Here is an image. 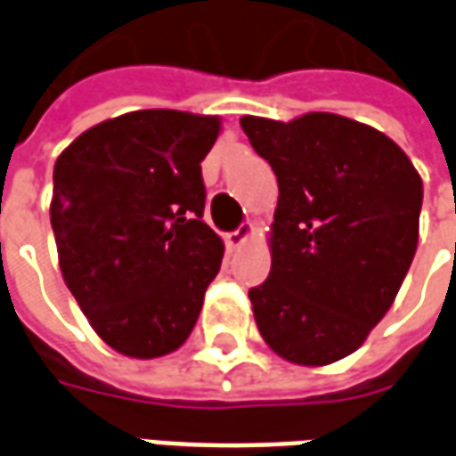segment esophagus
Here are the masks:
<instances>
[{
    "instance_id": "1",
    "label": "esophagus",
    "mask_w": 456,
    "mask_h": 456,
    "mask_svg": "<svg viewBox=\"0 0 456 456\" xmlns=\"http://www.w3.org/2000/svg\"><path fill=\"white\" fill-rule=\"evenodd\" d=\"M251 232H254V227H251L248 222L239 224L234 232H229V234H227V244H229V247H239V244H244V241L251 237Z\"/></svg>"
}]
</instances>
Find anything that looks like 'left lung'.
<instances>
[{
	"label": "left lung",
	"instance_id": "left-lung-1",
	"mask_svg": "<svg viewBox=\"0 0 456 456\" xmlns=\"http://www.w3.org/2000/svg\"><path fill=\"white\" fill-rule=\"evenodd\" d=\"M278 180L271 273L248 297L266 344L325 366L379 325L418 247L422 180L386 134L339 114L241 117Z\"/></svg>",
	"mask_w": 456,
	"mask_h": 456
}]
</instances>
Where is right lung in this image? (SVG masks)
<instances>
[{
    "label": "right lung",
    "instance_id": "right-lung-1",
    "mask_svg": "<svg viewBox=\"0 0 456 456\" xmlns=\"http://www.w3.org/2000/svg\"><path fill=\"white\" fill-rule=\"evenodd\" d=\"M217 117L141 110L80 134L53 168L65 286L112 349L156 359L198 322L224 247L205 224L202 159Z\"/></svg>",
    "mask_w": 456,
    "mask_h": 456
}]
</instances>
